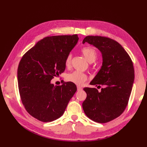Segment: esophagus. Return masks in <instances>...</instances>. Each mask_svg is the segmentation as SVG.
Here are the masks:
<instances>
[{
  "label": "esophagus",
  "mask_w": 147,
  "mask_h": 147,
  "mask_svg": "<svg viewBox=\"0 0 147 147\" xmlns=\"http://www.w3.org/2000/svg\"><path fill=\"white\" fill-rule=\"evenodd\" d=\"M77 90H78V91H81V90H82V88L80 87V86H77Z\"/></svg>",
  "instance_id": "esophagus-1"
}]
</instances>
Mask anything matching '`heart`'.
Wrapping results in <instances>:
<instances>
[{"label": "heart", "instance_id": "b5f03b06", "mask_svg": "<svg viewBox=\"0 0 147 147\" xmlns=\"http://www.w3.org/2000/svg\"><path fill=\"white\" fill-rule=\"evenodd\" d=\"M81 52L89 63L94 62L97 57V52L95 49L91 47H84L81 49ZM72 60V55L69 54L66 56L65 59V65L69 67L71 64ZM87 75L80 71H74V72L68 74L66 75V80L72 82L77 85L82 84L87 81Z\"/></svg>", "mask_w": 147, "mask_h": 147}]
</instances>
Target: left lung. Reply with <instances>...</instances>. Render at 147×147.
Segmentation results:
<instances>
[{
	"label": "left lung",
	"mask_w": 147,
	"mask_h": 147,
	"mask_svg": "<svg viewBox=\"0 0 147 147\" xmlns=\"http://www.w3.org/2000/svg\"><path fill=\"white\" fill-rule=\"evenodd\" d=\"M85 42L98 48L103 59L100 70L90 84L105 87L100 92L84 88L87 96L82 107L89 118L105 123L120 116L127 107L134 80V65L123 47L112 38L90 35L83 39V43Z\"/></svg>",
	"instance_id": "left-lung-1"
}]
</instances>
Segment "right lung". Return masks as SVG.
I'll use <instances>...</instances> for the list:
<instances>
[{
  "instance_id": "1",
  "label": "right lung",
  "mask_w": 147,
  "mask_h": 147,
  "mask_svg": "<svg viewBox=\"0 0 147 147\" xmlns=\"http://www.w3.org/2000/svg\"><path fill=\"white\" fill-rule=\"evenodd\" d=\"M78 40L77 34L47 37L22 57L17 73L21 100L26 111L39 121L60 118L77 91L72 82L54 86L50 82L64 72L65 57Z\"/></svg>"
}]
</instances>
